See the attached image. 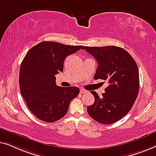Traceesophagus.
Wrapping results in <instances>:
<instances>
[{"instance_id":"1","label":"esophagus","mask_w":156,"mask_h":156,"mask_svg":"<svg viewBox=\"0 0 156 156\" xmlns=\"http://www.w3.org/2000/svg\"><path fill=\"white\" fill-rule=\"evenodd\" d=\"M87 92H88V91H87L86 90L83 89V88H81V89L80 90V93H87Z\"/></svg>"}]
</instances>
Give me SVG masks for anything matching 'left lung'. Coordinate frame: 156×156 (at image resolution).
Here are the masks:
<instances>
[{"label":"left lung","mask_w":156,"mask_h":156,"mask_svg":"<svg viewBox=\"0 0 156 156\" xmlns=\"http://www.w3.org/2000/svg\"><path fill=\"white\" fill-rule=\"evenodd\" d=\"M96 59L98 67L94 78L107 80L105 93L95 98L93 105L87 107L90 117L103 124L119 121L130 111L139 91V73L136 63L126 50L115 46L83 47Z\"/></svg>","instance_id":"left-lung-1"}]
</instances>
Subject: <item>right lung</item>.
<instances>
[{
    "instance_id": "right-lung-1",
    "label": "right lung",
    "mask_w": 156,
    "mask_h": 156,
    "mask_svg": "<svg viewBox=\"0 0 156 156\" xmlns=\"http://www.w3.org/2000/svg\"><path fill=\"white\" fill-rule=\"evenodd\" d=\"M83 47L42 41L30 49L22 61L21 95L32 113L41 121L54 122L63 118L71 101L78 95L77 87L56 85L55 75L63 71L66 57Z\"/></svg>"
}]
</instances>
